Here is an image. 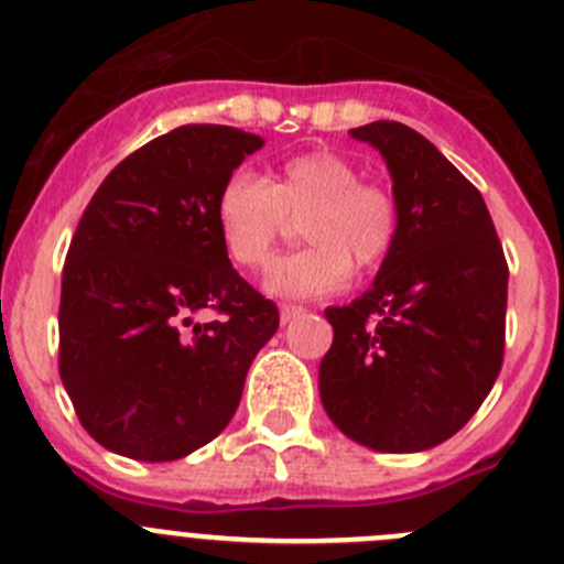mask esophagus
Wrapping results in <instances>:
<instances>
[{
  "label": "esophagus",
  "instance_id": "obj_1",
  "mask_svg": "<svg viewBox=\"0 0 564 564\" xmlns=\"http://www.w3.org/2000/svg\"><path fill=\"white\" fill-rule=\"evenodd\" d=\"M302 313L304 307H299V304H282V307H279V318H282V324L293 322V318L302 316Z\"/></svg>",
  "mask_w": 564,
  "mask_h": 564
}]
</instances>
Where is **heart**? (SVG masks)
<instances>
[{"instance_id":"b5f03b06","label":"heart","mask_w":564,"mask_h":564,"mask_svg":"<svg viewBox=\"0 0 564 564\" xmlns=\"http://www.w3.org/2000/svg\"><path fill=\"white\" fill-rule=\"evenodd\" d=\"M335 151L285 159L260 175L240 170L215 198L220 242L235 265L257 271L271 260L288 218L302 220L307 248L273 262L262 288L276 299H318L349 285L352 265L375 271L400 240V204Z\"/></svg>"}]
</instances>
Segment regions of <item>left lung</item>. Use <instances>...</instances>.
Wrapping results in <instances>:
<instances>
[{"label":"left lung","instance_id":"8db88e82","mask_svg":"<svg viewBox=\"0 0 564 564\" xmlns=\"http://www.w3.org/2000/svg\"><path fill=\"white\" fill-rule=\"evenodd\" d=\"M380 151L400 240L364 296L327 307L318 394L333 425L377 453H420L462 431L503 364L506 268L481 193L402 122L349 131Z\"/></svg>","mask_w":564,"mask_h":564}]
</instances>
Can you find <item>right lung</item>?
I'll return each mask as SVG.
<instances>
[{
    "label": "right lung",
    "mask_w": 564,
    "mask_h": 564,
    "mask_svg": "<svg viewBox=\"0 0 564 564\" xmlns=\"http://www.w3.org/2000/svg\"><path fill=\"white\" fill-rule=\"evenodd\" d=\"M265 139L181 126L122 159L89 200L61 279V380L95 442L175 462L235 416L276 304L231 268L215 224L224 181ZM215 308L221 318L200 325Z\"/></svg>",
    "instance_id": "right-lung-1"
}]
</instances>
